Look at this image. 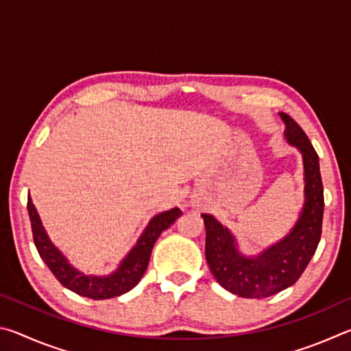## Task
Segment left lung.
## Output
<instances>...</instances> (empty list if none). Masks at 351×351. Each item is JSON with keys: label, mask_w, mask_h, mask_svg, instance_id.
<instances>
[{"label": "left lung", "mask_w": 351, "mask_h": 351, "mask_svg": "<svg viewBox=\"0 0 351 351\" xmlns=\"http://www.w3.org/2000/svg\"><path fill=\"white\" fill-rule=\"evenodd\" d=\"M280 116L288 142L304 154L306 201L293 232L257 258H246L237 251L228 229L212 215H201L206 226V260L213 277L224 289L246 299H263L294 285L316 252L322 234L324 186L319 156L299 123L285 112Z\"/></svg>", "instance_id": "8db88e82"}]
</instances>
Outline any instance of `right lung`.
Listing matches in <instances>:
<instances>
[{
    "instance_id": "obj_1",
    "label": "right lung",
    "mask_w": 351,
    "mask_h": 351,
    "mask_svg": "<svg viewBox=\"0 0 351 351\" xmlns=\"http://www.w3.org/2000/svg\"><path fill=\"white\" fill-rule=\"evenodd\" d=\"M27 212L29 218H31L35 247H37L40 257L43 258L47 268L51 269L52 274L56 276L57 280L64 288L94 300L111 299V297L121 295L136 287L147 269L154 241L162 234V230L167 229L170 224H173L175 219L182 213L178 207H175V209L162 212L154 217L148 223L147 229L132 249V252L127 255L114 274L108 277H94L85 276L74 269L60 254V251L49 241L31 197H27Z\"/></svg>"
}]
</instances>
